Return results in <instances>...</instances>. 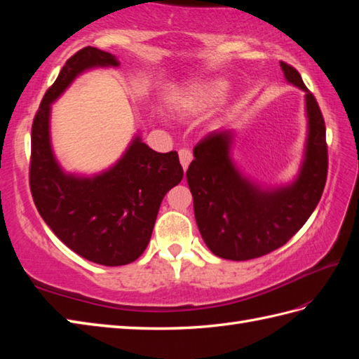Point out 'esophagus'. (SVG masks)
<instances>
[{
    "label": "esophagus",
    "mask_w": 359,
    "mask_h": 359,
    "mask_svg": "<svg viewBox=\"0 0 359 359\" xmlns=\"http://www.w3.org/2000/svg\"><path fill=\"white\" fill-rule=\"evenodd\" d=\"M179 160H180V163H182V168H184V170L187 171L189 163H191V160H193V152L189 151V149H187V148L179 149Z\"/></svg>",
    "instance_id": "obj_1"
}]
</instances>
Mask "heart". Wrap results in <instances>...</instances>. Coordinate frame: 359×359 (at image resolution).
Returning a JSON list of instances; mask_svg holds the SVG:
<instances>
[{
  "label": "heart",
  "mask_w": 359,
  "mask_h": 359,
  "mask_svg": "<svg viewBox=\"0 0 359 359\" xmlns=\"http://www.w3.org/2000/svg\"><path fill=\"white\" fill-rule=\"evenodd\" d=\"M225 90L226 83L222 80L196 83L182 90L175 100V106L184 116H197L215 106L222 98Z\"/></svg>",
  "instance_id": "b5f03b06"
}]
</instances>
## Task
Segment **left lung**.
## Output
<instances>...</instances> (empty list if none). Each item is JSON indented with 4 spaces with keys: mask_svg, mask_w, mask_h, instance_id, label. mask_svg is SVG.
Here are the masks:
<instances>
[{
    "mask_svg": "<svg viewBox=\"0 0 359 359\" xmlns=\"http://www.w3.org/2000/svg\"><path fill=\"white\" fill-rule=\"evenodd\" d=\"M280 67L290 83L306 90L309 114L307 154L294 184L265 193L241 177L230 160L231 131L205 135L187 171L197 226L222 259L248 261L278 250L307 222L324 191L329 152L323 112L299 72L285 62Z\"/></svg>",
    "mask_w": 359,
    "mask_h": 359,
    "instance_id": "obj_1",
    "label": "left lung"
}]
</instances>
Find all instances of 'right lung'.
<instances>
[{
	"instance_id": "right-lung-1",
	"label": "right lung",
	"mask_w": 359,
	"mask_h": 359,
	"mask_svg": "<svg viewBox=\"0 0 359 359\" xmlns=\"http://www.w3.org/2000/svg\"><path fill=\"white\" fill-rule=\"evenodd\" d=\"M118 66L97 48L75 52L46 90L30 137L29 185L35 207L57 238L90 262L118 266L134 262L148 247L165 194L184 177L175 151L156 152L139 137L120 162L93 179L66 175L49 143L50 103L80 72Z\"/></svg>"
}]
</instances>
